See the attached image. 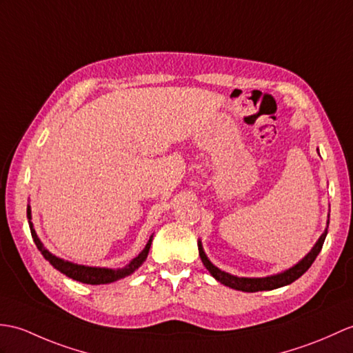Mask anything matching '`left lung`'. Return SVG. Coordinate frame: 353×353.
<instances>
[{"label":"left lung","mask_w":353,"mask_h":353,"mask_svg":"<svg viewBox=\"0 0 353 353\" xmlns=\"http://www.w3.org/2000/svg\"><path fill=\"white\" fill-rule=\"evenodd\" d=\"M327 234V228H325V232L322 233V236L319 237V241L316 242V245L311 251L307 254V256L302 259L301 261H298L296 265L289 268L284 272L270 275V276H265V278H245V276H234L228 272H224L219 268H216L212 261L208 259L206 252L203 250L201 241H199V252H200V259L203 261V265L206 266V269L210 272V275L215 278L216 281H219L221 284L227 285V288H232L234 290H241V292H261V290H274L278 288H283V285L292 284L293 281H296L299 276L304 275L307 270L310 269V266L313 265V261L316 260V257L321 252L325 237Z\"/></svg>","instance_id":"obj_1"}]
</instances>
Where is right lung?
I'll return each instance as SVG.
<instances>
[{"label": "right lung", "mask_w": 353, "mask_h": 353, "mask_svg": "<svg viewBox=\"0 0 353 353\" xmlns=\"http://www.w3.org/2000/svg\"><path fill=\"white\" fill-rule=\"evenodd\" d=\"M27 218H28V223H30V230H31V236H32V241H34L37 250L42 252V256L51 263L57 270H60L61 274H64L65 276L72 278V280H77L79 283H84V284H108V283H114L120 280V278H125L130 274H134L135 270L144 263V260L147 259V254L150 251V245H152V237L147 245L144 247V250L138 254V256L130 261L129 265H126L125 268H119V269H108V268H93V266H84V265H77V263H72V261L68 260H63L59 259L54 254L49 252L45 247L43 243L40 242V239L36 234V230L32 228V223H31V208L27 206Z\"/></svg>", "instance_id": "1"}]
</instances>
